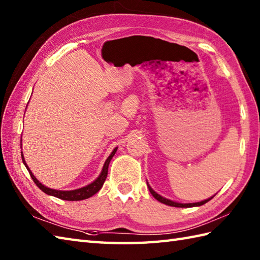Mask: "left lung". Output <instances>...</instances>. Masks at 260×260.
Instances as JSON below:
<instances>
[{
	"mask_svg": "<svg viewBox=\"0 0 260 260\" xmlns=\"http://www.w3.org/2000/svg\"><path fill=\"white\" fill-rule=\"evenodd\" d=\"M146 183H147V186H148V190H150V192H151V194H152L154 198H155L157 201H159L161 203L167 204V206H170V207H176V208H192V207H200V206H202V204L207 203L208 201L211 200V199L215 196V194H214L213 197L209 198V199H206V200L200 201V202H194V203H180V202H175V201L170 200V199H167V198H164V197H162V196H159L158 193H156L155 191H154V190L152 189L151 185L148 184V182H147V181H146Z\"/></svg>",
	"mask_w": 260,
	"mask_h": 260,
	"instance_id": "1",
	"label": "left lung"
}]
</instances>
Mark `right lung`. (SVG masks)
Returning <instances> with one entry per match:
<instances>
[{
  "label": "right lung",
  "instance_id": "add662e5",
  "mask_svg": "<svg viewBox=\"0 0 260 260\" xmlns=\"http://www.w3.org/2000/svg\"><path fill=\"white\" fill-rule=\"evenodd\" d=\"M21 147H22V144H21ZM116 151H117V147H115L113 152L110 153V155L107 157L106 161H105L104 163V167H103V170L101 174L98 175V178L92 181L91 183L87 184L86 186H82V187H79V189H76V190H70V191H62V190H54V189H50V187H48L46 185H43L40 181H39L35 175H33V173L31 172V170L29 169V167H27V164L25 163V159H24V156H23V153L21 152V156H22V161H23V164L25 165L26 170L29 171V173L31 175V178L33 180V182L38 185L39 189H40L41 191H43L46 193V194L48 196H52V197H56V198H59L61 199V200H67V201H79V200H85V199H88L92 197L93 194H96V193L102 189V186L104 184L105 180H106L107 178V173H108V167H109V163L110 161H112L113 156L115 155Z\"/></svg>",
  "mask_w": 260,
  "mask_h": 260
}]
</instances>
